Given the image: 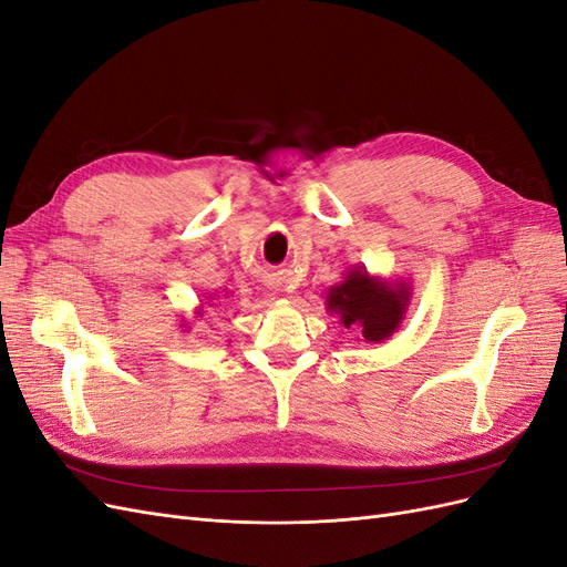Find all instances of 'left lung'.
I'll use <instances>...</instances> for the list:
<instances>
[{
  "instance_id": "1",
  "label": "left lung",
  "mask_w": 567,
  "mask_h": 567,
  "mask_svg": "<svg viewBox=\"0 0 567 567\" xmlns=\"http://www.w3.org/2000/svg\"><path fill=\"white\" fill-rule=\"evenodd\" d=\"M409 305V288L373 279L364 269H352L342 284L333 286L326 298L329 312L338 315L340 321L362 329L367 342H381L400 329Z\"/></svg>"
}]
</instances>
